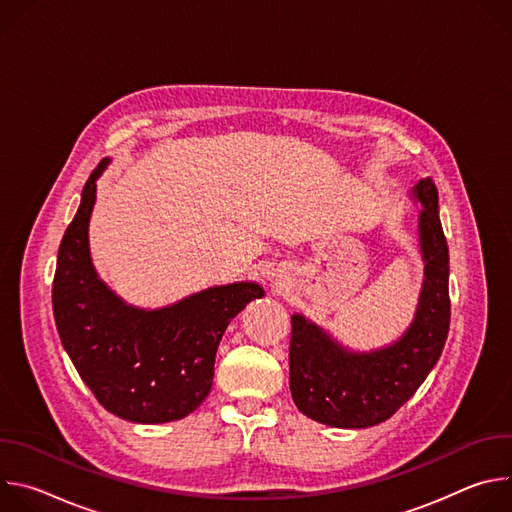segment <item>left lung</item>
I'll return each instance as SVG.
<instances>
[{
    "label": "left lung",
    "instance_id": "8db88e82",
    "mask_svg": "<svg viewBox=\"0 0 512 512\" xmlns=\"http://www.w3.org/2000/svg\"><path fill=\"white\" fill-rule=\"evenodd\" d=\"M411 196L421 202L419 249L425 263L415 318L393 344L354 352L318 324L291 316L289 391L298 409L314 421L362 429L389 419L425 381L440 358L450 330V255L431 178Z\"/></svg>",
    "mask_w": 512,
    "mask_h": 512
}]
</instances>
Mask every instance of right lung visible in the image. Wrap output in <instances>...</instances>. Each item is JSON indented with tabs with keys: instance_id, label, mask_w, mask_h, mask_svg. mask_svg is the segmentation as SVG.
<instances>
[{
	"instance_id": "add662e5",
	"label": "right lung",
	"mask_w": 512,
	"mask_h": 512,
	"mask_svg": "<svg viewBox=\"0 0 512 512\" xmlns=\"http://www.w3.org/2000/svg\"><path fill=\"white\" fill-rule=\"evenodd\" d=\"M89 176L56 261L52 308L64 350L113 415L133 423H166L208 397L214 356L229 322L265 291L251 281L216 285L160 310L127 306L99 279L89 251L97 178Z\"/></svg>"
}]
</instances>
